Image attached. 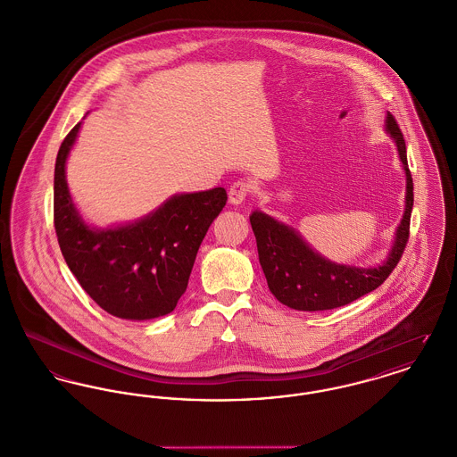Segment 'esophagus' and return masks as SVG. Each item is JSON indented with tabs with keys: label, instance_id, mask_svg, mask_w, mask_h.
Returning a JSON list of instances; mask_svg holds the SVG:
<instances>
[{
	"label": "esophagus",
	"instance_id": "obj_1",
	"mask_svg": "<svg viewBox=\"0 0 457 457\" xmlns=\"http://www.w3.org/2000/svg\"><path fill=\"white\" fill-rule=\"evenodd\" d=\"M248 193H250V184H246L245 180L233 182V186H231L229 191H228L229 204H231V205H242V204L245 202Z\"/></svg>",
	"mask_w": 457,
	"mask_h": 457
}]
</instances>
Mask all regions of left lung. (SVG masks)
I'll return each mask as SVG.
<instances>
[{"mask_svg":"<svg viewBox=\"0 0 457 457\" xmlns=\"http://www.w3.org/2000/svg\"><path fill=\"white\" fill-rule=\"evenodd\" d=\"M385 127L396 144L407 177V191L403 217L383 264L374 268H356L332 262L308 245L294 228L264 212H252L250 224L257 242L259 262L271 294L281 304L297 312H325L346 306L376 290L396 268L409 242L414 182L407 165L405 141L391 112H387Z\"/></svg>","mask_w":457,"mask_h":457,"instance_id":"1","label":"left lung"}]
</instances>
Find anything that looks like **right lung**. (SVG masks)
<instances>
[{
	"instance_id": "right-lung-1",
	"label": "right lung",
	"mask_w": 457,
	"mask_h": 457,
	"mask_svg": "<svg viewBox=\"0 0 457 457\" xmlns=\"http://www.w3.org/2000/svg\"><path fill=\"white\" fill-rule=\"evenodd\" d=\"M79 127L81 121L61 144L54 177V224L71 273L109 315L137 321L169 315L226 205V189L176 195L136 222L92 228L76 211L66 180V160Z\"/></svg>"
}]
</instances>
